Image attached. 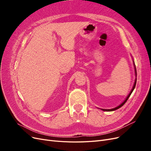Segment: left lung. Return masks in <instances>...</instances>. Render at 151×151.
<instances>
[{"label": "left lung", "instance_id": "1", "mask_svg": "<svg viewBox=\"0 0 151 151\" xmlns=\"http://www.w3.org/2000/svg\"><path fill=\"white\" fill-rule=\"evenodd\" d=\"M133 63H134V69H135V77H136V78H135V82H134V86H133V88H132V90L130 91V93L128 94V96H127V98H125V99L124 100V101H123L120 104H119L118 105V106H116V107H115V108H112V109H101V110H103V111H115V110H116V109H118V108H121L123 104H124L125 103H126V101H127L128 100V99H129V98L130 97V96L131 95V94L132 93V92H133V91H134V89H135V85H136V83H137V71H136V67H135V62H134V60H133Z\"/></svg>", "mask_w": 151, "mask_h": 151}]
</instances>
